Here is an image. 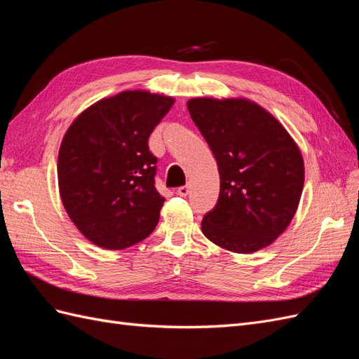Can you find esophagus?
I'll return each instance as SVG.
<instances>
[{
	"instance_id": "1",
	"label": "esophagus",
	"mask_w": 359,
	"mask_h": 359,
	"mask_svg": "<svg viewBox=\"0 0 359 359\" xmlns=\"http://www.w3.org/2000/svg\"><path fill=\"white\" fill-rule=\"evenodd\" d=\"M189 186H182V187H178V190H177V193L180 194V196H182V198H186L187 194H189Z\"/></svg>"
}]
</instances>
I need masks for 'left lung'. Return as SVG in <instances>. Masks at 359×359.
Listing matches in <instances>:
<instances>
[{
	"label": "left lung",
	"mask_w": 359,
	"mask_h": 359,
	"mask_svg": "<svg viewBox=\"0 0 359 359\" xmlns=\"http://www.w3.org/2000/svg\"><path fill=\"white\" fill-rule=\"evenodd\" d=\"M193 123L212 151L220 194L202 232L235 253H253L285 232L304 186V161L277 119L243 99H191Z\"/></svg>",
	"instance_id": "left-lung-1"
}]
</instances>
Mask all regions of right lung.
<instances>
[{
  "label": "right lung",
  "mask_w": 359,
  "mask_h": 359,
  "mask_svg": "<svg viewBox=\"0 0 359 359\" xmlns=\"http://www.w3.org/2000/svg\"><path fill=\"white\" fill-rule=\"evenodd\" d=\"M173 99L124 91L97 102L67 130L58 154L61 201L95 245L121 250L156 229L165 198L148 137Z\"/></svg>",
  "instance_id": "right-lung-1"
}]
</instances>
